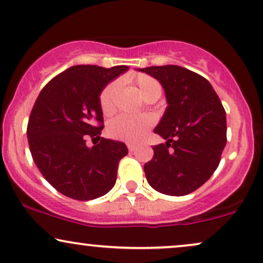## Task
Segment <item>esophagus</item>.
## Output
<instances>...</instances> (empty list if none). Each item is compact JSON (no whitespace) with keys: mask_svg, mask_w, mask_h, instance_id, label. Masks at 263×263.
Returning <instances> with one entry per match:
<instances>
[{"mask_svg":"<svg viewBox=\"0 0 263 263\" xmlns=\"http://www.w3.org/2000/svg\"><path fill=\"white\" fill-rule=\"evenodd\" d=\"M127 148L129 152H135L136 149H137V145L134 144V143H127Z\"/></svg>","mask_w":263,"mask_h":263,"instance_id":"esophagus-1","label":"esophagus"}]
</instances>
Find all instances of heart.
Segmentation results:
<instances>
[{"instance_id":"obj_1","label":"heart","mask_w":263,"mask_h":263,"mask_svg":"<svg viewBox=\"0 0 263 263\" xmlns=\"http://www.w3.org/2000/svg\"><path fill=\"white\" fill-rule=\"evenodd\" d=\"M138 89L145 100L152 97H160L162 94V85L153 77L147 74H137L134 78ZM119 81H114L109 83L101 90L99 97L100 107L104 114H109L114 109V100H115L116 91L119 89ZM154 123L153 116L144 115L140 118H134L128 115H120L110 121L107 125V134L110 137L116 140L135 142L140 141L145 135L147 129Z\"/></svg>"}]
</instances>
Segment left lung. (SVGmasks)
Returning a JSON list of instances; mask_svg holds the SVG:
<instances>
[{
  "instance_id": "8db88e82",
  "label": "left lung",
  "mask_w": 263,
  "mask_h": 263,
  "mask_svg": "<svg viewBox=\"0 0 263 263\" xmlns=\"http://www.w3.org/2000/svg\"><path fill=\"white\" fill-rule=\"evenodd\" d=\"M160 82L167 107L154 128L166 143L154 145L144 164L145 178L156 191L185 196L201 187L219 165L227 144V116L210 82L180 66L143 69Z\"/></svg>"
}]
</instances>
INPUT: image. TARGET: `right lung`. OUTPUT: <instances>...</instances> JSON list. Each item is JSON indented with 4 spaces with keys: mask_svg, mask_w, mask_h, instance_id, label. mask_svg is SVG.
I'll use <instances>...</instances> for the list:
<instances>
[{
    "mask_svg": "<svg viewBox=\"0 0 263 263\" xmlns=\"http://www.w3.org/2000/svg\"><path fill=\"white\" fill-rule=\"evenodd\" d=\"M127 66H72L53 77L31 109L27 136L34 163L46 181L78 201L104 196L114 187L125 143L100 137L104 127L99 97ZM87 137L98 138L91 148Z\"/></svg>",
    "mask_w": 263,
    "mask_h": 263,
    "instance_id": "add662e5",
    "label": "right lung"
}]
</instances>
